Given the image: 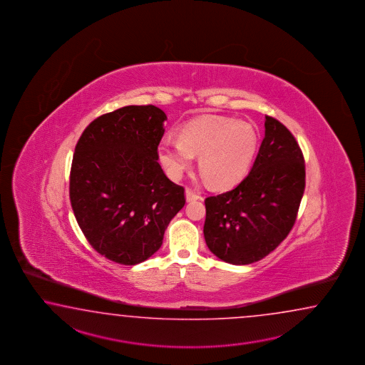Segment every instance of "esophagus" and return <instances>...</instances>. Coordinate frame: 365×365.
I'll return each instance as SVG.
<instances>
[{
	"label": "esophagus",
	"instance_id": "obj_1",
	"mask_svg": "<svg viewBox=\"0 0 365 365\" xmlns=\"http://www.w3.org/2000/svg\"><path fill=\"white\" fill-rule=\"evenodd\" d=\"M185 197L187 202L197 201V200H201L202 198L201 194L194 192V190L189 189V187L185 190Z\"/></svg>",
	"mask_w": 365,
	"mask_h": 365
}]
</instances>
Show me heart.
<instances>
[{
	"mask_svg": "<svg viewBox=\"0 0 365 365\" xmlns=\"http://www.w3.org/2000/svg\"><path fill=\"white\" fill-rule=\"evenodd\" d=\"M257 150V133L249 123L231 117L202 116L184 125L179 140L164 138L158 155L168 176L181 179L198 158V167L210 184L230 187L247 175Z\"/></svg>",
	"mask_w": 365,
	"mask_h": 365,
	"instance_id": "heart-1",
	"label": "heart"
}]
</instances>
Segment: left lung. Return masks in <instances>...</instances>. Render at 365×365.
I'll return each instance as SVG.
<instances>
[{"label": "left lung", "instance_id": "1", "mask_svg": "<svg viewBox=\"0 0 365 365\" xmlns=\"http://www.w3.org/2000/svg\"><path fill=\"white\" fill-rule=\"evenodd\" d=\"M264 118V138L248 176L205 200V240L228 264H253L272 253L292 230L303 198L302 148L277 118Z\"/></svg>", "mask_w": 365, "mask_h": 365}]
</instances>
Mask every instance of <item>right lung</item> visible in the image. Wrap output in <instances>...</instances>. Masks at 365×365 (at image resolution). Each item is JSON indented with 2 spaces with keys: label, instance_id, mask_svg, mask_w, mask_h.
<instances>
[{
  "label": "right lung",
  "instance_id": "obj_1",
  "mask_svg": "<svg viewBox=\"0 0 365 365\" xmlns=\"http://www.w3.org/2000/svg\"><path fill=\"white\" fill-rule=\"evenodd\" d=\"M165 120L155 106H128L95 118L78 140L71 207L90 245L116 264L153 256L185 205L184 187L158 163Z\"/></svg>",
  "mask_w": 365,
  "mask_h": 365
}]
</instances>
